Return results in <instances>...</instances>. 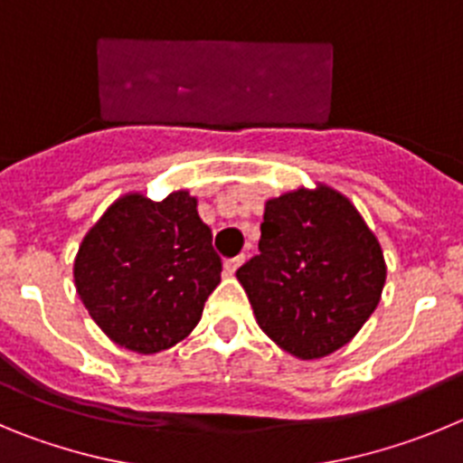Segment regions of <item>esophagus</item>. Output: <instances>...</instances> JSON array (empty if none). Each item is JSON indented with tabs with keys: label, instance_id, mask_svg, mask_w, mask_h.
<instances>
[{
	"label": "esophagus",
	"instance_id": "1",
	"mask_svg": "<svg viewBox=\"0 0 463 463\" xmlns=\"http://www.w3.org/2000/svg\"><path fill=\"white\" fill-rule=\"evenodd\" d=\"M241 261H243V257H232V260H224V273H236V269L241 267Z\"/></svg>",
	"mask_w": 463,
	"mask_h": 463
}]
</instances>
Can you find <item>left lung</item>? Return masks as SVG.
Segmentation results:
<instances>
[{
  "label": "left lung",
  "mask_w": 463,
  "mask_h": 463,
  "mask_svg": "<svg viewBox=\"0 0 463 463\" xmlns=\"http://www.w3.org/2000/svg\"><path fill=\"white\" fill-rule=\"evenodd\" d=\"M260 255L236 271L261 331L298 359L345 345L383 294V250L357 208L331 187L267 202Z\"/></svg>",
  "instance_id": "obj_1"
}]
</instances>
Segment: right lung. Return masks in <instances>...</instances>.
<instances>
[{
    "mask_svg": "<svg viewBox=\"0 0 463 463\" xmlns=\"http://www.w3.org/2000/svg\"><path fill=\"white\" fill-rule=\"evenodd\" d=\"M220 271L211 229L183 190L162 202L118 199L90 229L73 264L90 317L110 341L141 354L166 350L194 329Z\"/></svg>",
    "mask_w": 463,
    "mask_h": 463,
    "instance_id": "add662e5",
    "label": "right lung"
}]
</instances>
